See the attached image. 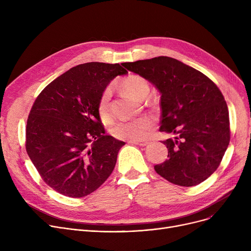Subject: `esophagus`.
Instances as JSON below:
<instances>
[{"mask_svg":"<svg viewBox=\"0 0 251 251\" xmlns=\"http://www.w3.org/2000/svg\"><path fill=\"white\" fill-rule=\"evenodd\" d=\"M130 143H133V144H137L139 147H146L148 144V141H137V140H130Z\"/></svg>","mask_w":251,"mask_h":251,"instance_id":"obj_1","label":"esophagus"}]
</instances>
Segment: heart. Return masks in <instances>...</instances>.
Returning a JSON list of instances; mask_svg holds the SVG:
<instances>
[{"mask_svg":"<svg viewBox=\"0 0 251 251\" xmlns=\"http://www.w3.org/2000/svg\"><path fill=\"white\" fill-rule=\"evenodd\" d=\"M120 88L127 95L136 100H144L150 91L151 86L148 79L138 74H130L124 77L119 83ZM111 90L105 88L99 99L97 110L100 120L108 122L112 118L111 111ZM155 126V120L151 116H141L133 120H124L118 122L112 128V134L118 139L141 140L146 138Z\"/></svg>","mask_w":251,"mask_h":251,"instance_id":"1","label":"heart"}]
</instances>
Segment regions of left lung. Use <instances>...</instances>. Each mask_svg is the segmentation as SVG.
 I'll list each match as a JSON object with an SVG mask.
<instances>
[{"mask_svg":"<svg viewBox=\"0 0 251 251\" xmlns=\"http://www.w3.org/2000/svg\"><path fill=\"white\" fill-rule=\"evenodd\" d=\"M124 67L151 81L162 94L160 131L169 159L155 172L180 186H195L220 166L230 142L227 102L219 87L201 71L170 58L126 62Z\"/></svg>","mask_w":251,"mask_h":251,"instance_id":"8db88e82","label":"left lung"}]
</instances>
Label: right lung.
Masks as SVG:
<instances>
[{
	"mask_svg": "<svg viewBox=\"0 0 251 251\" xmlns=\"http://www.w3.org/2000/svg\"><path fill=\"white\" fill-rule=\"evenodd\" d=\"M120 64L77 65L47 85L26 124L25 148L42 179L68 197L97 190L112 174L125 142L105 134L97 105Z\"/></svg>",
	"mask_w": 251,
	"mask_h": 251,
	"instance_id": "right-lung-1",
	"label": "right lung"
}]
</instances>
